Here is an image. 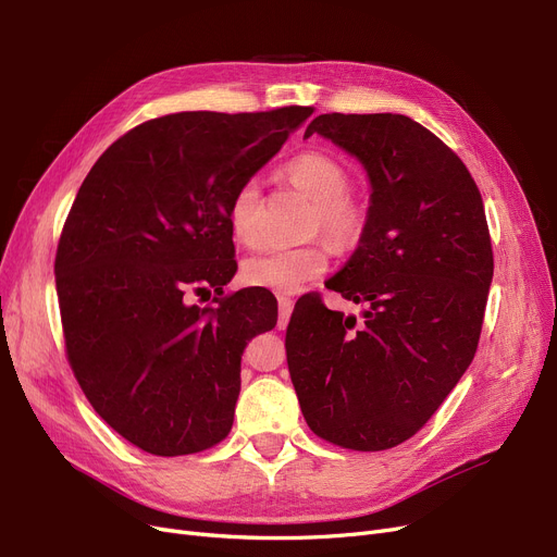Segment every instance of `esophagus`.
I'll list each match as a JSON object with an SVG mask.
<instances>
[{
	"instance_id": "34e87169",
	"label": "esophagus",
	"mask_w": 557,
	"mask_h": 557,
	"mask_svg": "<svg viewBox=\"0 0 557 557\" xmlns=\"http://www.w3.org/2000/svg\"><path fill=\"white\" fill-rule=\"evenodd\" d=\"M280 325H286V321L292 319V311H294V300L286 298V296H280Z\"/></svg>"
}]
</instances>
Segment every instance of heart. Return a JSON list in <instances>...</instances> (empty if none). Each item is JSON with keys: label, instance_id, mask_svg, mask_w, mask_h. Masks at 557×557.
<instances>
[{"label": "heart", "instance_id": "obj_1", "mask_svg": "<svg viewBox=\"0 0 557 557\" xmlns=\"http://www.w3.org/2000/svg\"><path fill=\"white\" fill-rule=\"evenodd\" d=\"M286 175L317 202L313 227L323 230L336 246H346L361 232L364 215L346 196L350 177L346 168L323 152H302L286 163ZM261 190L257 180L236 188L230 202V227L236 240L255 246L259 240ZM327 250L323 246L282 248L250 257L244 263V280L265 292L294 296L327 271Z\"/></svg>", "mask_w": 557, "mask_h": 557}]
</instances>
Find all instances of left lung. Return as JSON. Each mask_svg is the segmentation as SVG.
Wrapping results in <instances>:
<instances>
[{
    "label": "left lung",
    "instance_id": "8db88e82",
    "mask_svg": "<svg viewBox=\"0 0 557 557\" xmlns=\"http://www.w3.org/2000/svg\"><path fill=\"white\" fill-rule=\"evenodd\" d=\"M319 134L355 157L371 200L357 250L286 327L302 417L321 440L386 450L417 434L469 369L494 275L480 190L448 145L400 113H323Z\"/></svg>",
    "mask_w": 557,
    "mask_h": 557
}]
</instances>
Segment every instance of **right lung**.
I'll list each match as a JSON object with an SVG mask.
<instances>
[{
  "instance_id": "obj_1",
  "label": "right lung",
  "mask_w": 557,
  "mask_h": 557,
  "mask_svg": "<svg viewBox=\"0 0 557 557\" xmlns=\"http://www.w3.org/2000/svg\"><path fill=\"white\" fill-rule=\"evenodd\" d=\"M311 113L148 120L95 161L72 202L54 261L67 361L95 412L145 453H200L232 430L240 355L275 327V298H183L223 295L236 273L232 196Z\"/></svg>"
}]
</instances>
